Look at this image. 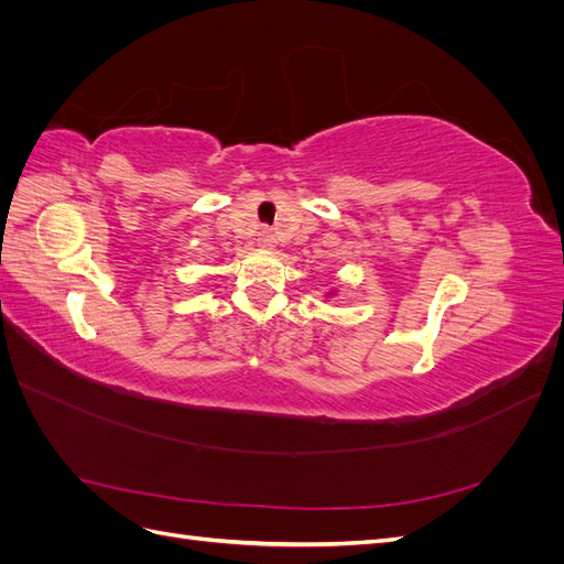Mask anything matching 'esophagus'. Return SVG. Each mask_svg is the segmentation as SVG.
Listing matches in <instances>:
<instances>
[{"instance_id": "34e87169", "label": "esophagus", "mask_w": 564, "mask_h": 564, "mask_svg": "<svg viewBox=\"0 0 564 564\" xmlns=\"http://www.w3.org/2000/svg\"><path fill=\"white\" fill-rule=\"evenodd\" d=\"M259 240H261L263 247H272V235H270V230H263Z\"/></svg>"}]
</instances>
